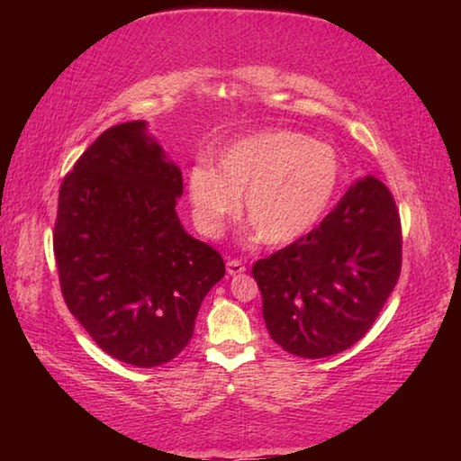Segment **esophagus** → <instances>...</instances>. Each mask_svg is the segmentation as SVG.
I'll list each match as a JSON object with an SVG mask.
<instances>
[{
  "label": "esophagus",
  "mask_w": 461,
  "mask_h": 461,
  "mask_svg": "<svg viewBox=\"0 0 461 461\" xmlns=\"http://www.w3.org/2000/svg\"><path fill=\"white\" fill-rule=\"evenodd\" d=\"M241 272H246L244 262L236 260V258L228 262V275H230V276H238V275H241Z\"/></svg>",
  "instance_id": "1"
}]
</instances>
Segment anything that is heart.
<instances>
[{"label":"heart","mask_w":461,"mask_h":461,"mask_svg":"<svg viewBox=\"0 0 461 461\" xmlns=\"http://www.w3.org/2000/svg\"><path fill=\"white\" fill-rule=\"evenodd\" d=\"M339 183V156L321 140L293 130L241 138L220 154L217 170L197 165L189 197L199 230L220 236L246 194V220L270 246L305 236L330 209Z\"/></svg>","instance_id":"1"}]
</instances>
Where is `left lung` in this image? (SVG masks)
<instances>
[{
    "label": "left lung",
    "instance_id": "obj_1",
    "mask_svg": "<svg viewBox=\"0 0 461 461\" xmlns=\"http://www.w3.org/2000/svg\"><path fill=\"white\" fill-rule=\"evenodd\" d=\"M401 264V215L393 193L366 176L315 230L252 267L270 338L309 360L343 352L376 321Z\"/></svg>",
    "mask_w": 461,
    "mask_h": 461
}]
</instances>
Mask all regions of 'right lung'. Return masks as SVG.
<instances>
[{
	"mask_svg": "<svg viewBox=\"0 0 461 461\" xmlns=\"http://www.w3.org/2000/svg\"><path fill=\"white\" fill-rule=\"evenodd\" d=\"M183 175L146 122L105 130L62 178L52 248L65 303L115 360L154 368L193 338L221 254L175 212Z\"/></svg>",
	"mask_w": 461,
	"mask_h": 461,
	"instance_id": "obj_1",
	"label": "right lung"
}]
</instances>
